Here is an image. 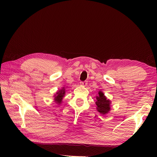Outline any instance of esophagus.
Instances as JSON below:
<instances>
[{
    "instance_id": "34e87169",
    "label": "esophagus",
    "mask_w": 157,
    "mask_h": 157,
    "mask_svg": "<svg viewBox=\"0 0 157 157\" xmlns=\"http://www.w3.org/2000/svg\"><path fill=\"white\" fill-rule=\"evenodd\" d=\"M80 84H81V86H85L87 85V81H81L80 82Z\"/></svg>"
}]
</instances>
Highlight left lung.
Listing matches in <instances>:
<instances>
[{"label": "left lung", "mask_w": 157, "mask_h": 157, "mask_svg": "<svg viewBox=\"0 0 157 157\" xmlns=\"http://www.w3.org/2000/svg\"><path fill=\"white\" fill-rule=\"evenodd\" d=\"M97 111L102 114H105L110 111V101L107 99L104 94L100 91L98 92V95L96 97Z\"/></svg>", "instance_id": "obj_1"}]
</instances>
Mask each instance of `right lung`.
<instances>
[{"instance_id":"1","label":"right lung","mask_w":157,"mask_h":157,"mask_svg":"<svg viewBox=\"0 0 157 157\" xmlns=\"http://www.w3.org/2000/svg\"><path fill=\"white\" fill-rule=\"evenodd\" d=\"M65 89L63 88L61 90H59V91L56 93L57 95L55 96V100L56 102V103H59V104L61 103L62 98H63V97L64 96V95L65 94Z\"/></svg>"}]
</instances>
